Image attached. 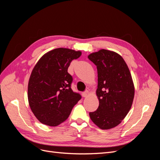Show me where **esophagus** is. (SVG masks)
I'll return each instance as SVG.
<instances>
[{
    "label": "esophagus",
    "instance_id": "obj_1",
    "mask_svg": "<svg viewBox=\"0 0 160 160\" xmlns=\"http://www.w3.org/2000/svg\"><path fill=\"white\" fill-rule=\"evenodd\" d=\"M82 95H83V98H87V97L89 95L88 91H85L83 92V93H82Z\"/></svg>",
    "mask_w": 160,
    "mask_h": 160
}]
</instances>
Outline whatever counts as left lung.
<instances>
[{"mask_svg": "<svg viewBox=\"0 0 160 160\" xmlns=\"http://www.w3.org/2000/svg\"><path fill=\"white\" fill-rule=\"evenodd\" d=\"M89 59L97 66L98 85L96 91L99 105L90 118L101 129L118 125L129 111L135 88L129 69L122 57L105 49L91 53Z\"/></svg>", "mask_w": 160, "mask_h": 160, "instance_id": "8db88e82", "label": "left lung"}]
</instances>
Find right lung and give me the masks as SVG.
<instances>
[{"label": "right lung", "instance_id": "add662e5", "mask_svg": "<svg viewBox=\"0 0 160 160\" xmlns=\"http://www.w3.org/2000/svg\"><path fill=\"white\" fill-rule=\"evenodd\" d=\"M81 52L58 48L45 53L32 71L28 84V100L39 122L57 126L69 118L81 95L72 91V76L67 72L71 62Z\"/></svg>", "mask_w": 160, "mask_h": 160}]
</instances>
